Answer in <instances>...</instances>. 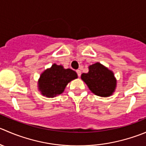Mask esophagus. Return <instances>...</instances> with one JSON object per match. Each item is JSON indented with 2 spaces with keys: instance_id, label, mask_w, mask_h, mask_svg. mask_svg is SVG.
I'll return each instance as SVG.
<instances>
[{
  "instance_id": "1",
  "label": "esophagus",
  "mask_w": 146,
  "mask_h": 146,
  "mask_svg": "<svg viewBox=\"0 0 146 146\" xmlns=\"http://www.w3.org/2000/svg\"><path fill=\"white\" fill-rule=\"evenodd\" d=\"M76 72H77L78 76V77H80V75H81V71H80V70H76Z\"/></svg>"
}]
</instances>
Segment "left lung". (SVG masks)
Masks as SVG:
<instances>
[{
    "mask_svg": "<svg viewBox=\"0 0 146 146\" xmlns=\"http://www.w3.org/2000/svg\"><path fill=\"white\" fill-rule=\"evenodd\" d=\"M89 71L81 75L92 93L100 97H108L113 93L116 87V79L113 73L100 63L88 67Z\"/></svg>",
    "mask_w": 146,
    "mask_h": 146,
    "instance_id": "8db88e82",
    "label": "left lung"
}]
</instances>
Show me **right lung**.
<instances>
[{
    "instance_id": "right-lung-1",
    "label": "right lung",
    "mask_w": 146,
    "mask_h": 146,
    "mask_svg": "<svg viewBox=\"0 0 146 146\" xmlns=\"http://www.w3.org/2000/svg\"><path fill=\"white\" fill-rule=\"evenodd\" d=\"M76 71L70 68L65 69L63 66L54 63L50 68L41 73L38 82V90L43 96L54 98L64 91L69 82L77 78Z\"/></svg>"
}]
</instances>
